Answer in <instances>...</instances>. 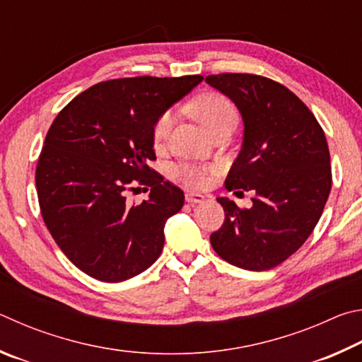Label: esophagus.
<instances>
[{
    "instance_id": "1",
    "label": "esophagus",
    "mask_w": 362,
    "mask_h": 362,
    "mask_svg": "<svg viewBox=\"0 0 362 362\" xmlns=\"http://www.w3.org/2000/svg\"><path fill=\"white\" fill-rule=\"evenodd\" d=\"M185 199L187 204H202L205 200V195H202L199 192H187L185 195Z\"/></svg>"
}]
</instances>
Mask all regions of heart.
Segmentation results:
<instances>
[{
  "label": "heart",
  "mask_w": 362,
  "mask_h": 362,
  "mask_svg": "<svg viewBox=\"0 0 362 362\" xmlns=\"http://www.w3.org/2000/svg\"><path fill=\"white\" fill-rule=\"evenodd\" d=\"M189 111L192 112L195 119L204 124L211 135L227 129V127L235 129L238 122L235 106L230 103L229 98H226L221 93L200 95L189 105ZM171 124H173V117H171L170 112L162 114L156 120L154 127H152V144H154V148H162L170 133ZM208 173H210V170L199 167V165H181V167L175 168V176L177 180L192 187L205 186L208 182Z\"/></svg>",
  "instance_id": "1"
}]
</instances>
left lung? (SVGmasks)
Wrapping results in <instances>:
<instances>
[{
    "label": "left lung",
    "instance_id": "8db88e82",
    "mask_svg": "<svg viewBox=\"0 0 362 362\" xmlns=\"http://www.w3.org/2000/svg\"><path fill=\"white\" fill-rule=\"evenodd\" d=\"M205 81L235 103L245 124L226 189L256 192L251 208L218 199L226 219L211 233V246L240 269H274L305 243L325 210L332 186L325 132L280 82L248 73L211 74Z\"/></svg>",
    "mask_w": 362,
    "mask_h": 362
}]
</instances>
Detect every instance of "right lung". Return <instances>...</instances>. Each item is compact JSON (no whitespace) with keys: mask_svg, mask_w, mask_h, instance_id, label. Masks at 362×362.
Wrapping results in <instances>:
<instances>
[{"mask_svg":"<svg viewBox=\"0 0 362 362\" xmlns=\"http://www.w3.org/2000/svg\"><path fill=\"white\" fill-rule=\"evenodd\" d=\"M181 78L111 79L87 88L57 114L36 167V191L50 235L95 280L125 281L163 250V227L185 205L180 187L149 167L152 127L202 82ZM136 184L150 200L126 204Z\"/></svg>","mask_w":362,"mask_h":362,"instance_id":"1","label":"right lung"}]
</instances>
